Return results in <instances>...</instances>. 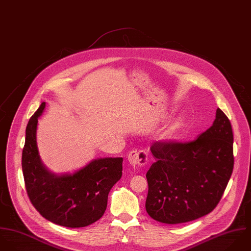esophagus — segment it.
I'll use <instances>...</instances> for the list:
<instances>
[{
	"label": "esophagus",
	"mask_w": 251,
	"mask_h": 251,
	"mask_svg": "<svg viewBox=\"0 0 251 251\" xmlns=\"http://www.w3.org/2000/svg\"><path fill=\"white\" fill-rule=\"evenodd\" d=\"M148 153L145 151H132L128 154L129 163L135 167H142L148 163Z\"/></svg>",
	"instance_id": "1"
}]
</instances>
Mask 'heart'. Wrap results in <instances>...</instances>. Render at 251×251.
<instances>
[{
	"label": "heart",
	"instance_id": "heart-1",
	"mask_svg": "<svg viewBox=\"0 0 251 251\" xmlns=\"http://www.w3.org/2000/svg\"><path fill=\"white\" fill-rule=\"evenodd\" d=\"M180 124H181V120H178V121H176V122L175 123L174 127H173V130H175V129H176L177 127H179V126H180Z\"/></svg>",
	"mask_w": 251,
	"mask_h": 251
}]
</instances>
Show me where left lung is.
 Masks as SVG:
<instances>
[{
	"instance_id": "1",
	"label": "left lung",
	"mask_w": 251,
	"mask_h": 251,
	"mask_svg": "<svg viewBox=\"0 0 251 251\" xmlns=\"http://www.w3.org/2000/svg\"><path fill=\"white\" fill-rule=\"evenodd\" d=\"M233 141L231 122L217 108L212 126L197 140L155 142L151 151L156 161L147 173L151 218L178 224L211 212L233 173Z\"/></svg>"
}]
</instances>
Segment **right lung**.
I'll list each match as a JSON object with an SVG mask.
<instances>
[{"instance_id":"1","label":"right lung","mask_w":251,"mask_h":251,"mask_svg":"<svg viewBox=\"0 0 251 251\" xmlns=\"http://www.w3.org/2000/svg\"><path fill=\"white\" fill-rule=\"evenodd\" d=\"M46 102L30 118L22 151V171L28 197L40 214L68 228L88 226L99 220L111 187L122 176L119 158H100L73 175L56 176L43 165L37 148L38 118Z\"/></svg>"}]
</instances>
